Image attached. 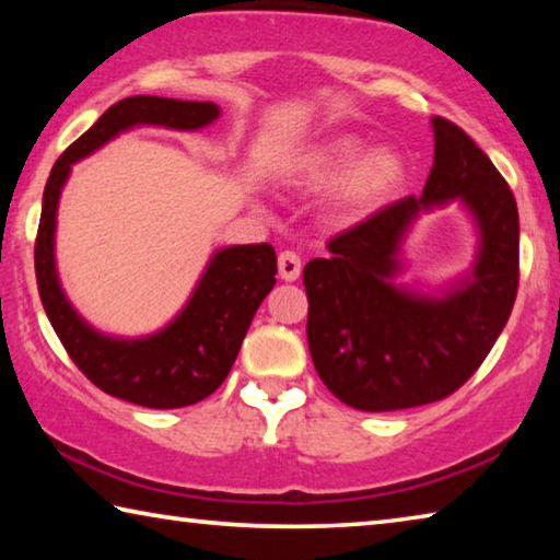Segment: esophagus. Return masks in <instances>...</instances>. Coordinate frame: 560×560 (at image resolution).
<instances>
[{"instance_id":"34e87169","label":"esophagus","mask_w":560,"mask_h":560,"mask_svg":"<svg viewBox=\"0 0 560 560\" xmlns=\"http://www.w3.org/2000/svg\"><path fill=\"white\" fill-rule=\"evenodd\" d=\"M279 273L283 281H296L301 277V257L293 249H283L279 254Z\"/></svg>"}]
</instances>
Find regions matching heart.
<instances>
[{
    "label": "heart",
    "mask_w": 560,
    "mask_h": 560,
    "mask_svg": "<svg viewBox=\"0 0 560 560\" xmlns=\"http://www.w3.org/2000/svg\"><path fill=\"white\" fill-rule=\"evenodd\" d=\"M355 138H334L301 160L299 183L311 189H324L343 183L338 195L340 212L358 217L375 210L390 197L402 179L400 158L377 150L368 158Z\"/></svg>",
    "instance_id": "b5f03b06"
}]
</instances>
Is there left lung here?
Here are the masks:
<instances>
[{
    "mask_svg": "<svg viewBox=\"0 0 560 560\" xmlns=\"http://www.w3.org/2000/svg\"><path fill=\"white\" fill-rule=\"evenodd\" d=\"M434 165L422 197L407 195L330 236L303 267L306 336L316 373L340 402L390 412L438 402L477 373L514 308L518 210L494 163L452 120L434 116ZM459 196L478 217L475 279L444 300L395 290L394 254L420 209Z\"/></svg>",
    "mask_w": 560,
    "mask_h": 560,
    "instance_id": "left-lung-1",
    "label": "left lung"
}]
</instances>
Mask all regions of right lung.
Segmentation results:
<instances>
[{"instance_id": "obj_1", "label": "right lung", "mask_w": 560, "mask_h": 560, "mask_svg": "<svg viewBox=\"0 0 560 560\" xmlns=\"http://www.w3.org/2000/svg\"><path fill=\"white\" fill-rule=\"evenodd\" d=\"M217 116L220 108L210 101L122 98L63 150L44 187L34 269L46 316L66 353L93 385L120 400L153 410L195 405L224 383L259 303L277 283V252L271 244L230 246L217 252L185 311L165 330L140 340L106 338L75 316L56 279V205L71 163L86 158L120 130L130 126L195 130Z\"/></svg>"}]
</instances>
